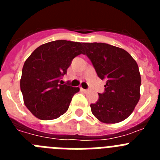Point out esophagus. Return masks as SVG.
I'll return each mask as SVG.
<instances>
[{"label": "esophagus", "instance_id": "34e87169", "mask_svg": "<svg viewBox=\"0 0 160 160\" xmlns=\"http://www.w3.org/2000/svg\"><path fill=\"white\" fill-rule=\"evenodd\" d=\"M81 90H82V91H83V92H85V93H87V92H88V90H86V89H83V88H81Z\"/></svg>", "mask_w": 160, "mask_h": 160}]
</instances>
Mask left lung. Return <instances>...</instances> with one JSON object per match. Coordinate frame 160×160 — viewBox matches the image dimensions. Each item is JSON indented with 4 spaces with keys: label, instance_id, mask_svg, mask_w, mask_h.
<instances>
[{
    "label": "left lung",
    "instance_id": "obj_1",
    "mask_svg": "<svg viewBox=\"0 0 160 160\" xmlns=\"http://www.w3.org/2000/svg\"><path fill=\"white\" fill-rule=\"evenodd\" d=\"M86 54L105 90L91 104L92 114L105 123H117L133 112L140 98L141 77L135 59L123 49L107 43H83Z\"/></svg>",
    "mask_w": 160,
    "mask_h": 160
}]
</instances>
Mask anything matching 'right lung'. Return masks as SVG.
Instances as JSON below:
<instances>
[{"label": "right lung", "mask_w": 160, "mask_h": 160, "mask_svg": "<svg viewBox=\"0 0 160 160\" xmlns=\"http://www.w3.org/2000/svg\"><path fill=\"white\" fill-rule=\"evenodd\" d=\"M81 53L82 43L58 40L38 47L25 61L20 86L25 105L34 116L52 120L67 111L79 88L63 84L61 79Z\"/></svg>", "instance_id": "1"}]
</instances>
